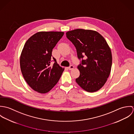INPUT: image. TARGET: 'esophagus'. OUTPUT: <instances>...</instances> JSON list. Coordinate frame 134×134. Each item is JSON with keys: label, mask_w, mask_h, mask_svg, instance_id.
Returning <instances> with one entry per match:
<instances>
[{"label": "esophagus", "mask_w": 134, "mask_h": 134, "mask_svg": "<svg viewBox=\"0 0 134 134\" xmlns=\"http://www.w3.org/2000/svg\"><path fill=\"white\" fill-rule=\"evenodd\" d=\"M74 68V66L73 65H71L70 66H69V67L68 68V69H69V70H73Z\"/></svg>", "instance_id": "esophagus-1"}]
</instances>
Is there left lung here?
Instances as JSON below:
<instances>
[{"mask_svg": "<svg viewBox=\"0 0 134 134\" xmlns=\"http://www.w3.org/2000/svg\"><path fill=\"white\" fill-rule=\"evenodd\" d=\"M66 36L76 47L78 58L86 56L77 66L80 72L76 79L77 84L87 92L97 91L105 85L111 72L110 47L104 38L94 30L76 29L66 32Z\"/></svg>", "mask_w": 134, "mask_h": 134, "instance_id": "1", "label": "left lung"}]
</instances>
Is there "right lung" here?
I'll use <instances>...</instances> for the list:
<instances>
[{
    "label": "right lung",
    "instance_id": "1",
    "mask_svg": "<svg viewBox=\"0 0 134 134\" xmlns=\"http://www.w3.org/2000/svg\"><path fill=\"white\" fill-rule=\"evenodd\" d=\"M64 32L40 31L27 40L20 56L21 73L28 85L37 92L44 94L57 84L64 68L55 61L51 65L53 49Z\"/></svg>",
    "mask_w": 134,
    "mask_h": 134
}]
</instances>
